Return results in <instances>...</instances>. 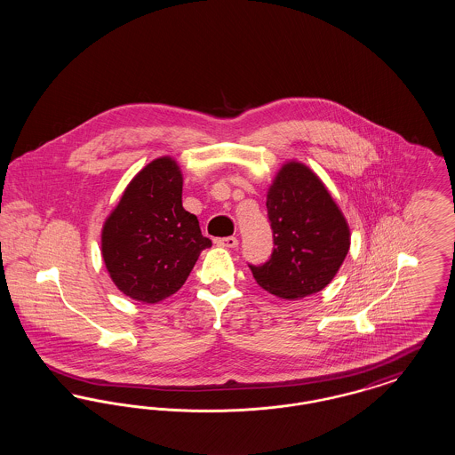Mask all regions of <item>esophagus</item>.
<instances>
[{"label":"esophagus","instance_id":"34e87169","mask_svg":"<svg viewBox=\"0 0 455 455\" xmlns=\"http://www.w3.org/2000/svg\"><path fill=\"white\" fill-rule=\"evenodd\" d=\"M215 243L220 247H227V249H235L238 245L237 237L215 238Z\"/></svg>","mask_w":455,"mask_h":455}]
</instances>
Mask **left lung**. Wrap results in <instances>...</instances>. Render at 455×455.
<instances>
[{
  "mask_svg": "<svg viewBox=\"0 0 455 455\" xmlns=\"http://www.w3.org/2000/svg\"><path fill=\"white\" fill-rule=\"evenodd\" d=\"M275 249L260 266L249 264L266 291L297 300L336 276L349 251L347 218L323 180L300 162H288L267 191Z\"/></svg>",
  "mask_w": 455,
  "mask_h": 455,
  "instance_id": "1",
  "label": "left lung"
}]
</instances>
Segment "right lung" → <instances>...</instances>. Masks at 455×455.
Here are the masks:
<instances>
[{
  "instance_id": "right-lung-1",
  "label": "right lung",
  "mask_w": 455,
  "mask_h": 455,
  "mask_svg": "<svg viewBox=\"0 0 455 455\" xmlns=\"http://www.w3.org/2000/svg\"><path fill=\"white\" fill-rule=\"evenodd\" d=\"M212 247L182 208V173L171 156L134 175L102 228V258L114 284L132 300L156 303L188 280Z\"/></svg>"
}]
</instances>
